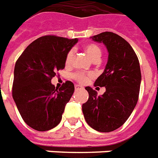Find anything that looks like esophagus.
Wrapping results in <instances>:
<instances>
[{"mask_svg":"<svg viewBox=\"0 0 158 158\" xmlns=\"http://www.w3.org/2000/svg\"><path fill=\"white\" fill-rule=\"evenodd\" d=\"M81 88H82V87L80 86V85H75V89L76 90H79V89H81Z\"/></svg>","mask_w":158,"mask_h":158,"instance_id":"obj_1","label":"esophagus"}]
</instances>
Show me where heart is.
<instances>
[{
    "label": "heart",
    "instance_id": "heart-1",
    "mask_svg": "<svg viewBox=\"0 0 158 158\" xmlns=\"http://www.w3.org/2000/svg\"><path fill=\"white\" fill-rule=\"evenodd\" d=\"M84 49H85L87 55L93 61L100 60V58H101V55H102L101 49L95 44H87L84 46ZM72 57H73V50H70L65 55V63L66 66H69L71 65ZM90 77L91 74H86L83 72H77L73 75V77L77 81H79L80 83H86Z\"/></svg>",
    "mask_w": 158,
    "mask_h": 158
}]
</instances>
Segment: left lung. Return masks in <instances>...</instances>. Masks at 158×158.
Returning <instances> with one entry per match:
<instances>
[{"mask_svg": "<svg viewBox=\"0 0 158 158\" xmlns=\"http://www.w3.org/2000/svg\"><path fill=\"white\" fill-rule=\"evenodd\" d=\"M103 43L109 52L108 62L94 86L105 87L101 96L90 87L85 89L89 98L82 104L84 118L99 132H111L124 125L136 105L141 74L139 60L131 44L122 37L104 32L91 37Z\"/></svg>", "mask_w": 158, "mask_h": 158, "instance_id": "8db88e82", "label": "left lung"}]
</instances>
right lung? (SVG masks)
Here are the masks:
<instances>
[{"label":"right lung","mask_w":158,"mask_h":158,"mask_svg":"<svg viewBox=\"0 0 158 158\" xmlns=\"http://www.w3.org/2000/svg\"><path fill=\"white\" fill-rule=\"evenodd\" d=\"M77 41L55 35L40 37L16 62L12 98L24 122L36 131L51 130L61 120L74 84L67 81L58 90L51 79L65 68V55Z\"/></svg>","instance_id":"obj_1"}]
</instances>
